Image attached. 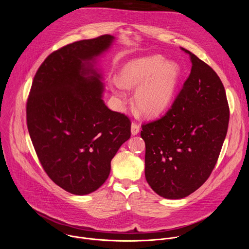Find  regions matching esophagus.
Segmentation results:
<instances>
[{"instance_id":"34e87169","label":"esophagus","mask_w":249,"mask_h":249,"mask_svg":"<svg viewBox=\"0 0 249 249\" xmlns=\"http://www.w3.org/2000/svg\"><path fill=\"white\" fill-rule=\"evenodd\" d=\"M139 132H140V126L138 124H136V123H132V125H131V134L133 136H135Z\"/></svg>"}]
</instances>
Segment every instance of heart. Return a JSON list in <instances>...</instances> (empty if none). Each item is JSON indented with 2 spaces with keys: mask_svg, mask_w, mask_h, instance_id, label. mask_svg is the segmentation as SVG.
<instances>
[{
  "mask_svg": "<svg viewBox=\"0 0 249 249\" xmlns=\"http://www.w3.org/2000/svg\"><path fill=\"white\" fill-rule=\"evenodd\" d=\"M181 77V69L175 62H167L161 55L138 57L126 62L119 71L118 81L111 90L123 97L120 89H135L136 108L146 117L162 114L171 104Z\"/></svg>",
  "mask_w": 249,
  "mask_h": 249,
  "instance_id": "b5f03b06",
  "label": "heart"
}]
</instances>
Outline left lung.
<instances>
[{
	"mask_svg": "<svg viewBox=\"0 0 249 249\" xmlns=\"http://www.w3.org/2000/svg\"><path fill=\"white\" fill-rule=\"evenodd\" d=\"M191 73L164 116L142 126L145 176L166 199L196 191L214 169L225 141L230 109L225 88L210 66L188 50Z\"/></svg>",
	"mask_w": 249,
	"mask_h": 249,
	"instance_id": "1",
	"label": "left lung"
}]
</instances>
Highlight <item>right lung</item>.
Segmentation results:
<instances>
[{
    "instance_id": "obj_1",
    "label": "right lung",
    "mask_w": 249,
    "mask_h": 249,
    "mask_svg": "<svg viewBox=\"0 0 249 249\" xmlns=\"http://www.w3.org/2000/svg\"><path fill=\"white\" fill-rule=\"evenodd\" d=\"M114 40L106 34L50 54L27 100V128L41 165L54 183L75 195L89 194L105 182L111 160L131 136L128 117L105 105L96 68Z\"/></svg>"
}]
</instances>
